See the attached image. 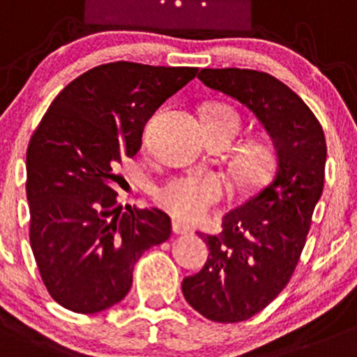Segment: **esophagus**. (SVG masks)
<instances>
[{"label":"esophagus","instance_id":"obj_1","mask_svg":"<svg viewBox=\"0 0 357 357\" xmlns=\"http://www.w3.org/2000/svg\"><path fill=\"white\" fill-rule=\"evenodd\" d=\"M172 231H174V234H178V235H186V234H190L192 230H190V227H186L185 223L174 220V221H172Z\"/></svg>","mask_w":357,"mask_h":357}]
</instances>
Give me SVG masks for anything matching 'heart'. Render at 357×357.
<instances>
[{
    "instance_id": "heart-1",
    "label": "heart",
    "mask_w": 357,
    "mask_h": 357,
    "mask_svg": "<svg viewBox=\"0 0 357 357\" xmlns=\"http://www.w3.org/2000/svg\"><path fill=\"white\" fill-rule=\"evenodd\" d=\"M204 120L223 123L237 132L241 126L237 112L230 106H213L206 112ZM266 151L256 150L251 157V167L258 169L265 164ZM230 197V185L220 174H202V172H188V174L174 176L167 179L157 190V200L172 216L186 223L202 221L211 211L216 209L221 202Z\"/></svg>"
}]
</instances>
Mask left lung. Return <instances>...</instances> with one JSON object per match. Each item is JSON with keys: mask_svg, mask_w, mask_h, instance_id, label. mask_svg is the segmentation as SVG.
I'll list each match as a JSON object with an SVG mask.
<instances>
[{"mask_svg": "<svg viewBox=\"0 0 357 357\" xmlns=\"http://www.w3.org/2000/svg\"><path fill=\"white\" fill-rule=\"evenodd\" d=\"M209 89L248 106L271 136L274 162L265 185L223 216L202 271L183 279L186 302L216 323H241L265 309L291 279L321 199L326 165L323 127L278 78L255 69H202Z\"/></svg>", "mask_w": 357, "mask_h": 357, "instance_id": "left-lung-1", "label": "left lung"}]
</instances>
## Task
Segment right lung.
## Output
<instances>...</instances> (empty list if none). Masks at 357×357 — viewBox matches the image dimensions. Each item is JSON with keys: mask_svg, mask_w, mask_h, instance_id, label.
<instances>
[{"mask_svg": "<svg viewBox=\"0 0 357 357\" xmlns=\"http://www.w3.org/2000/svg\"><path fill=\"white\" fill-rule=\"evenodd\" d=\"M197 71L127 61L92 68L59 92L31 136V249L43 284L64 309L96 314L119 303L141 255L171 237L164 211H122L115 188L150 116Z\"/></svg>", "mask_w": 357, "mask_h": 357, "instance_id": "1", "label": "right lung"}]
</instances>
